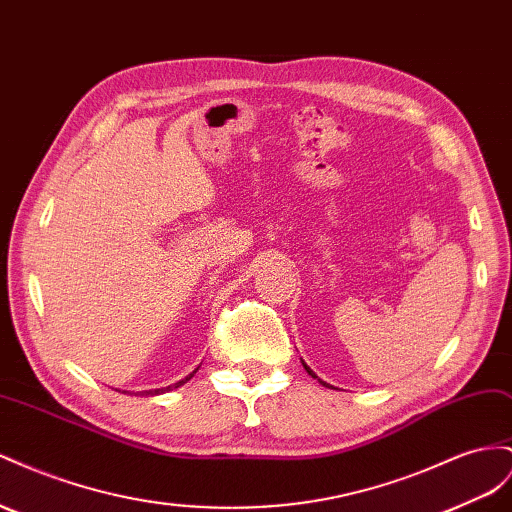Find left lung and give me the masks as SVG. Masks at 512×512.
Returning <instances> with one entry per match:
<instances>
[{"mask_svg": "<svg viewBox=\"0 0 512 512\" xmlns=\"http://www.w3.org/2000/svg\"><path fill=\"white\" fill-rule=\"evenodd\" d=\"M303 368H306V370H308V375H312V377H314V379H319V377H316V375H314V372H312V370H310V368H308V366H306V364H303ZM319 381H321V379H319ZM321 383H323V385H327V383H325V381H321Z\"/></svg>", "mask_w": 512, "mask_h": 512, "instance_id": "1", "label": "left lung"}]
</instances>
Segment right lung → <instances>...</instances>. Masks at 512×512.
<instances>
[{"label": "right lung", "instance_id": "1", "mask_svg": "<svg viewBox=\"0 0 512 512\" xmlns=\"http://www.w3.org/2000/svg\"><path fill=\"white\" fill-rule=\"evenodd\" d=\"M198 372V368L191 372V375H187L185 379H181V381H176V383H172V385H168V388H159V390H146V392H140L142 396H157V394H165V392H170V390H176V388H181V385H185L193 375H196Z\"/></svg>", "mask_w": 512, "mask_h": 512}]
</instances>
